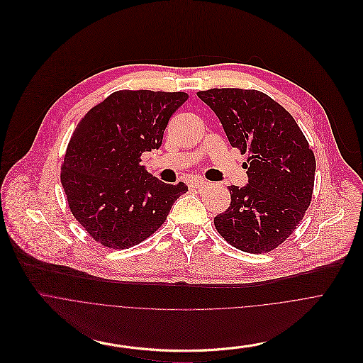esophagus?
<instances>
[{"instance_id":"obj_1","label":"esophagus","mask_w":363,"mask_h":363,"mask_svg":"<svg viewBox=\"0 0 363 363\" xmlns=\"http://www.w3.org/2000/svg\"><path fill=\"white\" fill-rule=\"evenodd\" d=\"M207 184H208V182L204 180V179H194V180L191 182V187H194V189H197V190H203Z\"/></svg>"}]
</instances>
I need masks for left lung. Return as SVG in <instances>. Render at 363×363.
Masks as SVG:
<instances>
[{"mask_svg": "<svg viewBox=\"0 0 363 363\" xmlns=\"http://www.w3.org/2000/svg\"><path fill=\"white\" fill-rule=\"evenodd\" d=\"M219 117L232 147L247 153L245 187L229 186L230 206L214 217L233 247L267 253L291 236L312 201L316 160L292 114L257 90L199 91Z\"/></svg>", "mask_w": 363, "mask_h": 363, "instance_id": "8db88e82", "label": "left lung"}]
</instances>
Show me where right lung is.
Segmentation results:
<instances>
[{
  "mask_svg": "<svg viewBox=\"0 0 363 363\" xmlns=\"http://www.w3.org/2000/svg\"><path fill=\"white\" fill-rule=\"evenodd\" d=\"M187 99L182 91L120 90L77 124L60 177L72 216L97 243L121 250L146 240L187 191L140 164L144 152L162 146L170 117Z\"/></svg>",
  "mask_w": 363,
  "mask_h": 363,
  "instance_id": "right-lung-1",
  "label": "right lung"
}]
</instances>
